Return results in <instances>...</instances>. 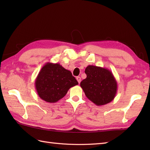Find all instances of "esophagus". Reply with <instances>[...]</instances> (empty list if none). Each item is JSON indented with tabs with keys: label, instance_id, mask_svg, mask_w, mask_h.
Instances as JSON below:
<instances>
[{
	"label": "esophagus",
	"instance_id": "34e87169",
	"mask_svg": "<svg viewBox=\"0 0 150 150\" xmlns=\"http://www.w3.org/2000/svg\"><path fill=\"white\" fill-rule=\"evenodd\" d=\"M77 81H78V82L79 84H80V82H81V78L80 77H77Z\"/></svg>",
	"mask_w": 150,
	"mask_h": 150
}]
</instances>
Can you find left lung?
<instances>
[{
  "label": "left lung",
  "instance_id": "1",
  "mask_svg": "<svg viewBox=\"0 0 150 150\" xmlns=\"http://www.w3.org/2000/svg\"><path fill=\"white\" fill-rule=\"evenodd\" d=\"M87 77L81 82V87L89 100L97 106L108 104L117 94V82L110 70L89 65L85 69Z\"/></svg>",
  "mask_w": 150,
  "mask_h": 150
}]
</instances>
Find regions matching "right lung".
<instances>
[{"label":"right lung","mask_w":150,"mask_h":150,"mask_svg":"<svg viewBox=\"0 0 150 150\" xmlns=\"http://www.w3.org/2000/svg\"><path fill=\"white\" fill-rule=\"evenodd\" d=\"M79 83L71 71L58 63L47 62L39 71L35 84L39 97L50 103L65 96L70 88Z\"/></svg>","instance_id":"1"}]
</instances>
